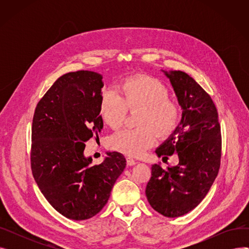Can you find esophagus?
I'll list each match as a JSON object with an SVG mask.
<instances>
[{
  "label": "esophagus",
  "mask_w": 249,
  "mask_h": 249,
  "mask_svg": "<svg viewBox=\"0 0 249 249\" xmlns=\"http://www.w3.org/2000/svg\"><path fill=\"white\" fill-rule=\"evenodd\" d=\"M126 161H127V165H134V164H136L137 163V161L135 160H133L131 156H127V159H126Z\"/></svg>",
  "instance_id": "34e87169"
}]
</instances>
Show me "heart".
Here are the masks:
<instances>
[{
	"label": "heart",
	"mask_w": 249,
	"mask_h": 249,
	"mask_svg": "<svg viewBox=\"0 0 249 249\" xmlns=\"http://www.w3.org/2000/svg\"><path fill=\"white\" fill-rule=\"evenodd\" d=\"M118 93H102V119L112 129H118L123 125L128 109H140L137 122L140 127L115 133L110 139L113 149L128 155H140L154 144L156 133L165 137L176 130L179 120L178 105L168 97L167 88L158 78L148 75L127 78Z\"/></svg>",
	"instance_id": "obj_1"
}]
</instances>
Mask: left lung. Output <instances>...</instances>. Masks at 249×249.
I'll list each match as a JSON object with an SVG mask.
<instances>
[{"mask_svg": "<svg viewBox=\"0 0 249 249\" xmlns=\"http://www.w3.org/2000/svg\"><path fill=\"white\" fill-rule=\"evenodd\" d=\"M169 78L182 109L173 134L156 148L160 158L177 153L178 164L151 166L145 194L156 212L176 218L197 207L218 175L221 160V130L211 97L188 73L162 71Z\"/></svg>", "mask_w": 249, "mask_h": 249, "instance_id": "8db88e82", "label": "left lung"}]
</instances>
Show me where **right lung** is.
<instances>
[{
    "label": "right lung",
    "mask_w": 249,
    "mask_h": 249,
    "mask_svg": "<svg viewBox=\"0 0 249 249\" xmlns=\"http://www.w3.org/2000/svg\"><path fill=\"white\" fill-rule=\"evenodd\" d=\"M103 76L78 71L61 75L38 102L32 122L31 169L38 188L55 210L71 220L97 215L126 166L120 152L100 164L86 158L85 142L103 129Z\"/></svg>",
    "instance_id": "obj_1"
}]
</instances>
